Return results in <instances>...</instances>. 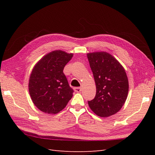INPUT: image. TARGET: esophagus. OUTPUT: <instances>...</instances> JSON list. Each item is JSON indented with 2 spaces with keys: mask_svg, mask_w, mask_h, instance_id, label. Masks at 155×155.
I'll return each mask as SVG.
<instances>
[{
  "mask_svg": "<svg viewBox=\"0 0 155 155\" xmlns=\"http://www.w3.org/2000/svg\"><path fill=\"white\" fill-rule=\"evenodd\" d=\"M81 87H76V88H74V91L76 92H80L81 91Z\"/></svg>",
  "mask_w": 155,
  "mask_h": 155,
  "instance_id": "esophagus-1",
  "label": "esophagus"
}]
</instances>
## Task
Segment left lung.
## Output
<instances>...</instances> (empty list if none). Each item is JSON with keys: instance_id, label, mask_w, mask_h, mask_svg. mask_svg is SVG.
Instances as JSON below:
<instances>
[{"instance_id": "left-lung-1", "label": "left lung", "mask_w": 155, "mask_h": 155, "mask_svg": "<svg viewBox=\"0 0 155 155\" xmlns=\"http://www.w3.org/2000/svg\"><path fill=\"white\" fill-rule=\"evenodd\" d=\"M96 85V94L88 101L91 109L100 117L116 114L127 97L129 82L124 67L113 56L105 51L87 54Z\"/></svg>"}]
</instances>
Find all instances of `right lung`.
<instances>
[{"instance_id":"1","label":"right lung","mask_w":155,"mask_h":155,"mask_svg":"<svg viewBox=\"0 0 155 155\" xmlns=\"http://www.w3.org/2000/svg\"><path fill=\"white\" fill-rule=\"evenodd\" d=\"M72 54L55 50L46 54L33 69L29 80V92L34 105L42 112L58 113L72 97L63 69Z\"/></svg>"}]
</instances>
